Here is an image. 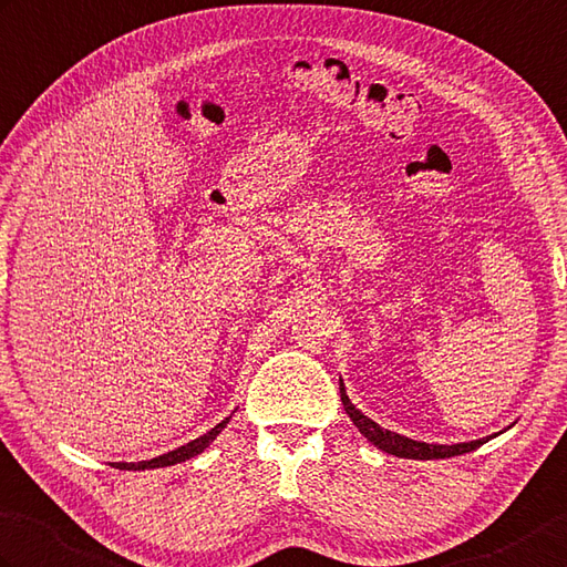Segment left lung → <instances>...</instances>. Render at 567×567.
Returning <instances> with one entry per match:
<instances>
[{
    "label": "left lung",
    "instance_id": "8db88e82",
    "mask_svg": "<svg viewBox=\"0 0 567 567\" xmlns=\"http://www.w3.org/2000/svg\"><path fill=\"white\" fill-rule=\"evenodd\" d=\"M340 401H343L346 413L350 415V420L358 427L367 442H372L377 450L393 454V456H401V458H450V456H458V454H466L478 450L481 444L488 442L491 437H483V440H473V442H458V444H427V442H417L411 437H403L399 432H391L384 430L381 425H377L372 417H367L360 408H354L352 401L348 399L346 393V384L343 379H340Z\"/></svg>",
    "mask_w": 567,
    "mask_h": 567
}]
</instances>
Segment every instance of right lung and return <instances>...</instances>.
Here are the masks:
<instances>
[{
  "label": "right lung",
  "instance_id": "add662e5",
  "mask_svg": "<svg viewBox=\"0 0 567 567\" xmlns=\"http://www.w3.org/2000/svg\"><path fill=\"white\" fill-rule=\"evenodd\" d=\"M231 417V415H229ZM229 417H224L221 423H217L213 430L209 432H205L203 437H197V440H193V442H188V444H183V446H178V450H174V452H166V454H162V456H154V458H150V462H137V464H117L115 468H127V471H144V468H164V466H174V464H181V462H186V458H193V456H197V454H203L209 444H213L215 440H217V434L227 427V423H229Z\"/></svg>",
  "mask_w": 567,
  "mask_h": 567
}]
</instances>
